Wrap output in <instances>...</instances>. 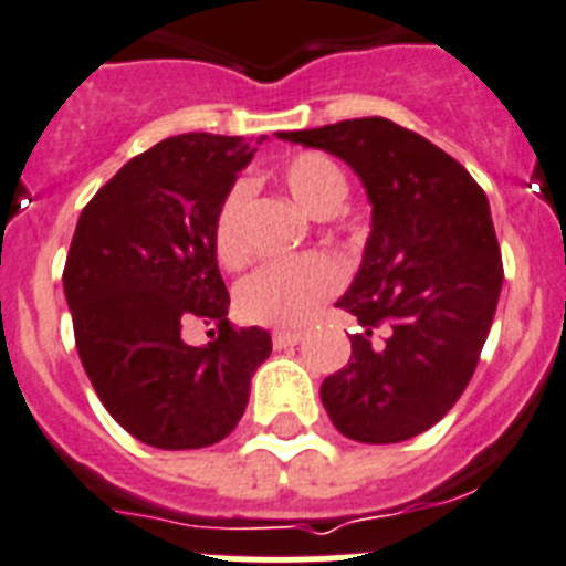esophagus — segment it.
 <instances>
[{
  "mask_svg": "<svg viewBox=\"0 0 566 566\" xmlns=\"http://www.w3.org/2000/svg\"><path fill=\"white\" fill-rule=\"evenodd\" d=\"M304 338L302 331H276L273 333V344H276L279 350L282 347H293V344H298Z\"/></svg>",
  "mask_w": 566,
  "mask_h": 566,
  "instance_id": "1",
  "label": "esophagus"
}]
</instances>
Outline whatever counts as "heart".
<instances>
[{
    "label": "heart",
    "mask_w": 566,
    "mask_h": 566,
    "mask_svg": "<svg viewBox=\"0 0 566 566\" xmlns=\"http://www.w3.org/2000/svg\"><path fill=\"white\" fill-rule=\"evenodd\" d=\"M284 190L304 213L324 219L342 208L347 181L338 165L322 154L290 156L279 170ZM248 181H235L213 219V250L224 268L244 262L248 248L242 235V213L248 205ZM344 282L342 264L333 255L307 253L282 262H268L250 273L235 293V304L248 322L270 327H298L311 322Z\"/></svg>",
    "instance_id": "b5f03b06"
}]
</instances>
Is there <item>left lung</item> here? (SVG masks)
Returning <instances> with one entry per match:
<instances>
[{"label": "left lung", "mask_w": 566, "mask_h": 566, "mask_svg": "<svg viewBox=\"0 0 566 566\" xmlns=\"http://www.w3.org/2000/svg\"><path fill=\"white\" fill-rule=\"evenodd\" d=\"M338 156L373 205L361 268L336 307L361 331L322 381L342 436L396 444L430 430L479 365L504 268L484 190L441 147L381 116L276 134Z\"/></svg>", "instance_id": "obj_1"}]
</instances>
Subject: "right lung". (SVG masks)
<instances>
[{"label": "right lung", "mask_w": 566, "mask_h": 566, "mask_svg": "<svg viewBox=\"0 0 566 566\" xmlns=\"http://www.w3.org/2000/svg\"><path fill=\"white\" fill-rule=\"evenodd\" d=\"M268 136L181 134L127 161L76 222L65 262L73 336L93 390L134 439L199 450L233 432L273 350L235 331L213 250L216 210ZM190 321L219 334L193 348Z\"/></svg>", "instance_id": "right-lung-1"}]
</instances>
